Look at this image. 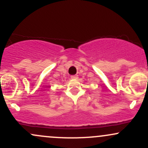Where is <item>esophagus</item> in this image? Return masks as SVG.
I'll return each instance as SVG.
<instances>
[{
  "label": "esophagus",
  "instance_id": "esophagus-1",
  "mask_svg": "<svg viewBox=\"0 0 148 148\" xmlns=\"http://www.w3.org/2000/svg\"><path fill=\"white\" fill-rule=\"evenodd\" d=\"M78 76L77 75H72L71 76V79H77Z\"/></svg>",
  "mask_w": 148,
  "mask_h": 148
}]
</instances>
